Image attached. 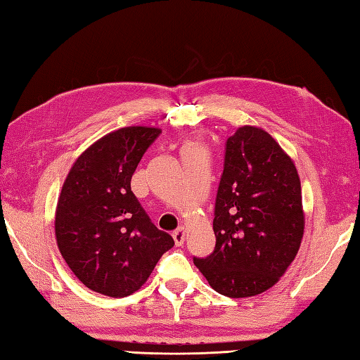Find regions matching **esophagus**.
Here are the masks:
<instances>
[{
	"mask_svg": "<svg viewBox=\"0 0 360 360\" xmlns=\"http://www.w3.org/2000/svg\"><path fill=\"white\" fill-rule=\"evenodd\" d=\"M173 240H174L176 246H182V243H184V240H186V229L184 227L176 229V231L173 232Z\"/></svg>",
	"mask_w": 360,
	"mask_h": 360,
	"instance_id": "1",
	"label": "esophagus"
}]
</instances>
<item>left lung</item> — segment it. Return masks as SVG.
Returning <instances> with one entry per match:
<instances>
[{
    "mask_svg": "<svg viewBox=\"0 0 360 360\" xmlns=\"http://www.w3.org/2000/svg\"><path fill=\"white\" fill-rule=\"evenodd\" d=\"M304 229L297 168L278 142L241 127L226 142L213 232L215 250L193 263L221 295L262 294L286 272Z\"/></svg>",
    "mask_w": 360,
    "mask_h": 360,
    "instance_id": "8db88e82",
    "label": "left lung"
}]
</instances>
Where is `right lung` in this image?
Masks as SVG:
<instances>
[{"mask_svg": "<svg viewBox=\"0 0 360 360\" xmlns=\"http://www.w3.org/2000/svg\"><path fill=\"white\" fill-rule=\"evenodd\" d=\"M160 133L116 129L83 151L65 179L56 210L57 246L75 277L98 294L136 292L174 246L131 192L136 167Z\"/></svg>", "mask_w": 360, "mask_h": 360, "instance_id": "obj_1", "label": "right lung"}]
</instances>
